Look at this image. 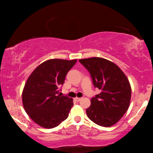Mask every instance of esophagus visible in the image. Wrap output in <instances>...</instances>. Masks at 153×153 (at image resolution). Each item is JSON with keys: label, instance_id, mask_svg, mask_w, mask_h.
<instances>
[{"label": "esophagus", "instance_id": "1", "mask_svg": "<svg viewBox=\"0 0 153 153\" xmlns=\"http://www.w3.org/2000/svg\"><path fill=\"white\" fill-rule=\"evenodd\" d=\"M74 100H76V101H77V102H79L81 100V98H80V97H75Z\"/></svg>", "mask_w": 153, "mask_h": 153}]
</instances>
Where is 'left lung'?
<instances>
[{
	"mask_svg": "<svg viewBox=\"0 0 153 153\" xmlns=\"http://www.w3.org/2000/svg\"><path fill=\"white\" fill-rule=\"evenodd\" d=\"M79 62L89 71L95 87L101 91L91 100L88 117L102 127L116 124L130 104L131 89L126 75L114 62L103 58H84Z\"/></svg>",
	"mask_w": 153,
	"mask_h": 153,
	"instance_id": "1",
	"label": "left lung"
}]
</instances>
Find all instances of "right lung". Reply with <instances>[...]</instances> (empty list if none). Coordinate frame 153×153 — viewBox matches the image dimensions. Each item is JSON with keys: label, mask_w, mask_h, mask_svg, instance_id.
I'll return each mask as SVG.
<instances>
[{"label": "right lung", "mask_w": 153, "mask_h": 153, "mask_svg": "<svg viewBox=\"0 0 153 153\" xmlns=\"http://www.w3.org/2000/svg\"><path fill=\"white\" fill-rule=\"evenodd\" d=\"M76 59H49L39 65L28 76L22 91L26 114L42 127L53 128L68 118L73 99L58 95Z\"/></svg>", "instance_id": "obj_1"}]
</instances>
